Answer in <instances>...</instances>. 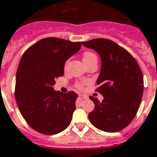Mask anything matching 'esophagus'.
Segmentation results:
<instances>
[{
    "instance_id": "esophagus-1",
    "label": "esophagus",
    "mask_w": 157,
    "mask_h": 157,
    "mask_svg": "<svg viewBox=\"0 0 157 157\" xmlns=\"http://www.w3.org/2000/svg\"><path fill=\"white\" fill-rule=\"evenodd\" d=\"M79 97H80V99H88V95H79Z\"/></svg>"
}]
</instances>
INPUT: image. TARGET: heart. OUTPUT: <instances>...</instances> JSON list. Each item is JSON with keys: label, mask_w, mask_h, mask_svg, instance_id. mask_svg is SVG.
<instances>
[{"label": "heart", "mask_w": 157, "mask_h": 157, "mask_svg": "<svg viewBox=\"0 0 157 157\" xmlns=\"http://www.w3.org/2000/svg\"><path fill=\"white\" fill-rule=\"evenodd\" d=\"M83 61H84V64L85 65H88V64L91 63V62H97V56L95 55L93 52H91V51H86V52H84V54H83ZM68 65H69V60H67L66 62H65V65H64V67L65 69L68 67ZM87 84L86 82H80L78 83L77 84V87L80 89H83L84 88V84Z\"/></svg>", "instance_id": "1"}]
</instances>
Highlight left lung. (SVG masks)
Wrapping results in <instances>:
<instances>
[{"mask_svg": "<svg viewBox=\"0 0 157 157\" xmlns=\"http://www.w3.org/2000/svg\"><path fill=\"white\" fill-rule=\"evenodd\" d=\"M101 58V69L95 90L103 96L102 102L90 96L95 108L88 114L90 122L108 133L126 128L134 118L143 95L142 72L127 50L109 39L82 42Z\"/></svg>", "mask_w": 157, "mask_h": 157, "instance_id": "1", "label": "left lung"}]
</instances>
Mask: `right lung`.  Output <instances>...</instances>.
Segmentation results:
<instances>
[{
  "label": "right lung",
  "mask_w": 157,
  "mask_h": 157,
  "mask_svg": "<svg viewBox=\"0 0 157 157\" xmlns=\"http://www.w3.org/2000/svg\"><path fill=\"white\" fill-rule=\"evenodd\" d=\"M80 46V42L46 38L22 56L16 71L15 96L22 116L39 133L53 135L70 124L77 94L54 91L53 86L55 79L63 76L65 62Z\"/></svg>",
  "instance_id": "right-lung-1"
}]
</instances>
